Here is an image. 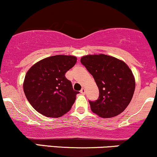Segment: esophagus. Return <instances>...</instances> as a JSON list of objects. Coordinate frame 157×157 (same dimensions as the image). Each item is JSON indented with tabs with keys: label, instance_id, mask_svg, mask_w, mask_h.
Returning <instances> with one entry per match:
<instances>
[{
	"label": "esophagus",
	"instance_id": "1",
	"mask_svg": "<svg viewBox=\"0 0 157 157\" xmlns=\"http://www.w3.org/2000/svg\"><path fill=\"white\" fill-rule=\"evenodd\" d=\"M80 93H82V94H86V89H85V88H82L81 90H80Z\"/></svg>",
	"mask_w": 157,
	"mask_h": 157
}]
</instances>
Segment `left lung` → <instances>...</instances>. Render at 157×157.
Here are the masks:
<instances>
[{"instance_id":"obj_1","label":"left lung","mask_w":157,"mask_h":157,"mask_svg":"<svg viewBox=\"0 0 157 157\" xmlns=\"http://www.w3.org/2000/svg\"><path fill=\"white\" fill-rule=\"evenodd\" d=\"M80 62L93 76L99 98L89 101L91 109L104 118L121 114L127 107L135 91L132 71L124 61L105 54L86 55Z\"/></svg>"}]
</instances>
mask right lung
Wrapping results in <instances>:
<instances>
[{
    "label": "right lung",
    "mask_w": 157,
    "mask_h": 157,
    "mask_svg": "<svg viewBox=\"0 0 157 157\" xmlns=\"http://www.w3.org/2000/svg\"><path fill=\"white\" fill-rule=\"evenodd\" d=\"M77 63L71 55H56L37 62L27 71L23 83L25 96L38 113L59 118L68 113L79 92L65 73Z\"/></svg>",
    "instance_id": "1"
}]
</instances>
